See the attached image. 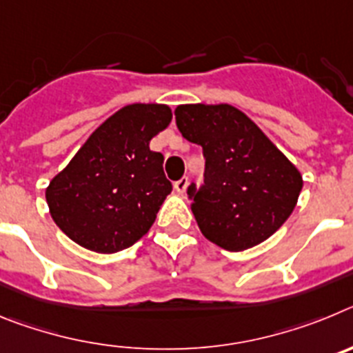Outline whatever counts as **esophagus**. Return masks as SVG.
<instances>
[{"label": "esophagus", "mask_w": 353, "mask_h": 353, "mask_svg": "<svg viewBox=\"0 0 353 353\" xmlns=\"http://www.w3.org/2000/svg\"><path fill=\"white\" fill-rule=\"evenodd\" d=\"M187 185H189V179L183 176V179H180L179 182H174V191L179 192V194H183V192L187 191Z\"/></svg>", "instance_id": "obj_1"}]
</instances>
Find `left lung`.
Listing matches in <instances>:
<instances>
[{
	"mask_svg": "<svg viewBox=\"0 0 353 353\" xmlns=\"http://www.w3.org/2000/svg\"><path fill=\"white\" fill-rule=\"evenodd\" d=\"M174 117L183 138L205 154L203 187L187 191L205 239L244 251L274 235L302 191L295 164L232 104H182Z\"/></svg>",
	"mask_w": 353,
	"mask_h": 353,
	"instance_id": "8db88e82",
	"label": "left lung"
}]
</instances>
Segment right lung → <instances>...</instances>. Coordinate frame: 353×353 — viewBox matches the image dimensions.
Returning a JSON list of instances; mask_svg holds the SVG:
<instances>
[{
    "instance_id": "obj_1",
    "label": "right lung",
    "mask_w": 353,
    "mask_h": 353,
    "mask_svg": "<svg viewBox=\"0 0 353 353\" xmlns=\"http://www.w3.org/2000/svg\"><path fill=\"white\" fill-rule=\"evenodd\" d=\"M166 104H127L97 127L46 189L49 214L81 248L111 254L148 233L171 192L150 141L170 125Z\"/></svg>"
}]
</instances>
